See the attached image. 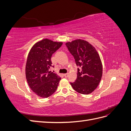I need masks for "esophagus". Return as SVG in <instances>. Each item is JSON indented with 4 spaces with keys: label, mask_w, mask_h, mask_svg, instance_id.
<instances>
[{
    "label": "esophagus",
    "mask_w": 131,
    "mask_h": 131,
    "mask_svg": "<svg viewBox=\"0 0 131 131\" xmlns=\"http://www.w3.org/2000/svg\"><path fill=\"white\" fill-rule=\"evenodd\" d=\"M63 75H64V77H66V78H68V76H69V74L68 73H67V74H63Z\"/></svg>",
    "instance_id": "obj_1"
}]
</instances>
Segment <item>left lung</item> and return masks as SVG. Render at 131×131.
Masks as SVG:
<instances>
[{
	"label": "left lung",
	"instance_id": "obj_1",
	"mask_svg": "<svg viewBox=\"0 0 131 131\" xmlns=\"http://www.w3.org/2000/svg\"><path fill=\"white\" fill-rule=\"evenodd\" d=\"M74 59L78 68L77 78L70 82L79 93L88 94L96 89L102 77V64L96 49L84 40L77 39L66 43Z\"/></svg>",
	"mask_w": 131,
	"mask_h": 131
}]
</instances>
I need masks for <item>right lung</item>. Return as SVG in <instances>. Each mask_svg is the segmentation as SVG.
<instances>
[{
    "label": "right lung",
    "mask_w": 131,
    "mask_h": 131,
    "mask_svg": "<svg viewBox=\"0 0 131 131\" xmlns=\"http://www.w3.org/2000/svg\"><path fill=\"white\" fill-rule=\"evenodd\" d=\"M63 42L45 39L31 47L26 66V77L30 88L37 96L47 98L56 91L61 78L49 71L51 57Z\"/></svg>",
    "instance_id": "add662e5"
}]
</instances>
